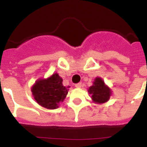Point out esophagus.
Returning a JSON list of instances; mask_svg holds the SVG:
<instances>
[{"label":"esophagus","mask_w":147,"mask_h":147,"mask_svg":"<svg viewBox=\"0 0 147 147\" xmlns=\"http://www.w3.org/2000/svg\"><path fill=\"white\" fill-rule=\"evenodd\" d=\"M75 87H77V88H81V87H82V83H77V84L75 85Z\"/></svg>","instance_id":"34e87169"}]
</instances>
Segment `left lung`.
I'll return each instance as SVG.
<instances>
[{"label":"left lung","instance_id":"obj_1","mask_svg":"<svg viewBox=\"0 0 147 147\" xmlns=\"http://www.w3.org/2000/svg\"><path fill=\"white\" fill-rule=\"evenodd\" d=\"M89 93L91 94V98L94 102L102 104L109 101L111 95V91L109 86H107L100 77H96L89 90Z\"/></svg>","mask_w":147,"mask_h":147}]
</instances>
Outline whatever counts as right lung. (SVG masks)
I'll list each match as a JSON object with an SVG mask.
<instances>
[{"label":"right lung","mask_w":147,"mask_h":147,"mask_svg":"<svg viewBox=\"0 0 147 147\" xmlns=\"http://www.w3.org/2000/svg\"><path fill=\"white\" fill-rule=\"evenodd\" d=\"M63 80L58 74H54L47 79H39L31 90L38 105L48 109H55L66 98L70 86H64Z\"/></svg>","instance_id":"add662e5"}]
</instances>
